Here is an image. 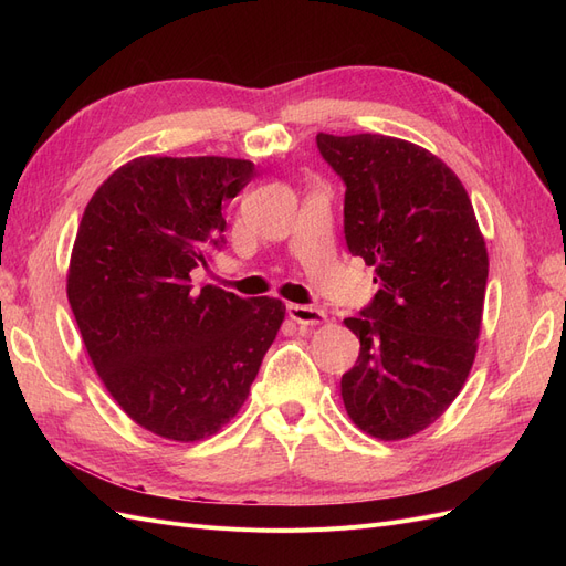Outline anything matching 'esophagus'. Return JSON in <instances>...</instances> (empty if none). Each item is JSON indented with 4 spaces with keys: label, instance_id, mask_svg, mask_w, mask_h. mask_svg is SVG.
<instances>
[{
    "label": "esophagus",
    "instance_id": "34e87169",
    "mask_svg": "<svg viewBox=\"0 0 566 566\" xmlns=\"http://www.w3.org/2000/svg\"><path fill=\"white\" fill-rule=\"evenodd\" d=\"M287 316L300 325H318L328 321L325 312L314 310V306H306V304H287Z\"/></svg>",
    "mask_w": 566,
    "mask_h": 566
}]
</instances>
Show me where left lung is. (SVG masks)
<instances>
[{
    "label": "left lung",
    "mask_w": 566,
    "mask_h": 566,
    "mask_svg": "<svg viewBox=\"0 0 566 566\" xmlns=\"http://www.w3.org/2000/svg\"><path fill=\"white\" fill-rule=\"evenodd\" d=\"M347 184L349 252L378 295L345 318L361 342L342 375L358 430L399 441L439 420L465 385L482 331L489 252L465 186L434 153L385 134L316 136Z\"/></svg>",
    "instance_id": "obj_1"
}]
</instances>
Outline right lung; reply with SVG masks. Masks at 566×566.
<instances>
[{"label":"right lung","instance_id":"obj_1","mask_svg":"<svg viewBox=\"0 0 566 566\" xmlns=\"http://www.w3.org/2000/svg\"><path fill=\"white\" fill-rule=\"evenodd\" d=\"M254 177L241 158L142 156L84 208L67 302L101 382L144 430L191 443L243 408L285 304L191 283L224 243L221 202Z\"/></svg>","mask_w":566,"mask_h":566}]
</instances>
